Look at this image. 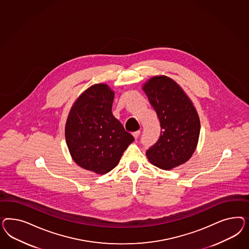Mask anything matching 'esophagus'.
Wrapping results in <instances>:
<instances>
[{
  "instance_id": "1",
  "label": "esophagus",
  "mask_w": 249,
  "mask_h": 249,
  "mask_svg": "<svg viewBox=\"0 0 249 249\" xmlns=\"http://www.w3.org/2000/svg\"><path fill=\"white\" fill-rule=\"evenodd\" d=\"M132 135H133V137L135 138V140H137V139L139 138V136L141 135V131H140V130L135 131V132H133V133H132Z\"/></svg>"
}]
</instances>
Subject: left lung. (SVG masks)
<instances>
[{"instance_id":"8db88e82","label":"left lung","mask_w":249,"mask_h":249,"mask_svg":"<svg viewBox=\"0 0 249 249\" xmlns=\"http://www.w3.org/2000/svg\"><path fill=\"white\" fill-rule=\"evenodd\" d=\"M160 123L158 142L146 151L151 164L172 170L186 162L196 151L200 119L181 87L166 75H154L142 87Z\"/></svg>"}]
</instances>
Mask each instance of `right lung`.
<instances>
[{
	"mask_svg": "<svg viewBox=\"0 0 249 249\" xmlns=\"http://www.w3.org/2000/svg\"><path fill=\"white\" fill-rule=\"evenodd\" d=\"M114 91L95 84L75 100L68 114L65 136L75 163L98 174L110 172L134 141L111 112Z\"/></svg>",
	"mask_w": 249,
	"mask_h": 249,
	"instance_id": "add662e5",
	"label": "right lung"
}]
</instances>
